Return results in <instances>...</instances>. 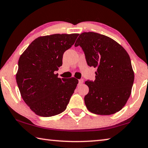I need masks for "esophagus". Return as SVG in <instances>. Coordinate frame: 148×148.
Here are the masks:
<instances>
[{"label": "esophagus", "mask_w": 148, "mask_h": 148, "mask_svg": "<svg viewBox=\"0 0 148 148\" xmlns=\"http://www.w3.org/2000/svg\"><path fill=\"white\" fill-rule=\"evenodd\" d=\"M83 82H84V79H79V85H80V84H83Z\"/></svg>", "instance_id": "34e87169"}]
</instances>
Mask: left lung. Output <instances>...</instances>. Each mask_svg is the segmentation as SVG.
<instances>
[{"instance_id":"8db88e82","label":"left lung","mask_w":148,"mask_h":148,"mask_svg":"<svg viewBox=\"0 0 148 148\" xmlns=\"http://www.w3.org/2000/svg\"><path fill=\"white\" fill-rule=\"evenodd\" d=\"M87 64L97 68L94 81L85 82L89 92L84 102L89 111L100 115H110L123 109L129 97L134 79L130 58L116 41L104 35L84 32L77 39Z\"/></svg>"}]
</instances>
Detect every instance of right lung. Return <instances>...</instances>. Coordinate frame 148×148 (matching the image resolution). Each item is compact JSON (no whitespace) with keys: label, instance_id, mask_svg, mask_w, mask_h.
<instances>
[{"label":"right lung","instance_id":"add662e5","mask_svg":"<svg viewBox=\"0 0 148 148\" xmlns=\"http://www.w3.org/2000/svg\"><path fill=\"white\" fill-rule=\"evenodd\" d=\"M78 34H53L33 41L18 60L16 75L21 96L37 115L49 117L65 111L78 79L60 78L55 72Z\"/></svg>","mask_w":148,"mask_h":148}]
</instances>
